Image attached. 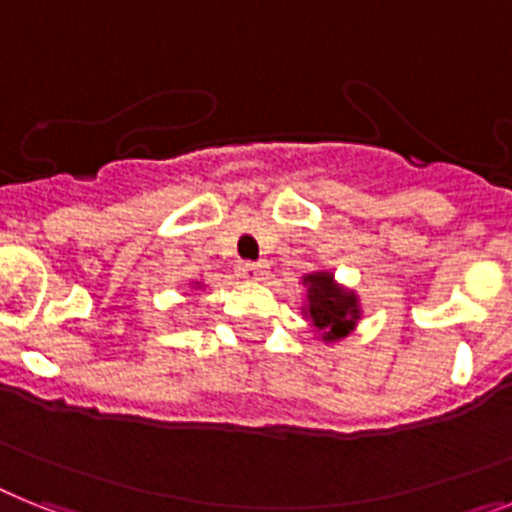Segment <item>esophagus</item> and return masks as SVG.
Wrapping results in <instances>:
<instances>
[{
    "label": "esophagus",
    "mask_w": 512,
    "mask_h": 512,
    "mask_svg": "<svg viewBox=\"0 0 512 512\" xmlns=\"http://www.w3.org/2000/svg\"><path fill=\"white\" fill-rule=\"evenodd\" d=\"M239 273L249 281H260V278L268 276V263H252V260H244L239 263Z\"/></svg>",
    "instance_id": "34e87169"
}]
</instances>
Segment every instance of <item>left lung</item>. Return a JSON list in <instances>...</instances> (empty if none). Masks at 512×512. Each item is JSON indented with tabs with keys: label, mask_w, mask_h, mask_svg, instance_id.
Returning <instances> with one entry per match:
<instances>
[{
	"label": "left lung",
	"mask_w": 512,
	"mask_h": 512,
	"mask_svg": "<svg viewBox=\"0 0 512 512\" xmlns=\"http://www.w3.org/2000/svg\"><path fill=\"white\" fill-rule=\"evenodd\" d=\"M309 299V317L317 330H322V341H338L349 336L359 320V304L351 291L341 289L330 273H312L304 276Z\"/></svg>",
	"instance_id": "obj_1"
}]
</instances>
